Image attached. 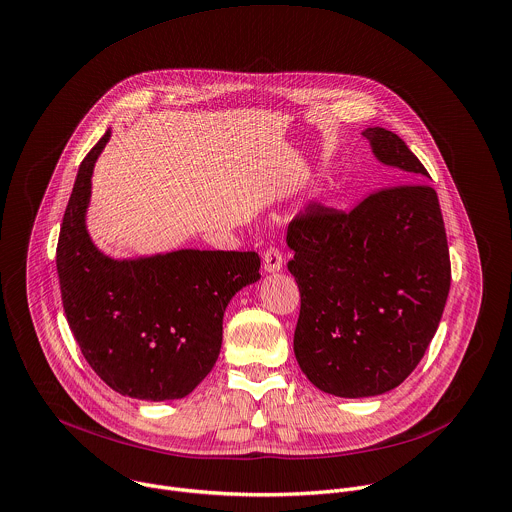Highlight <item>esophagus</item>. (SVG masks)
Here are the masks:
<instances>
[{
    "label": "esophagus",
    "instance_id": "obj_1",
    "mask_svg": "<svg viewBox=\"0 0 512 512\" xmlns=\"http://www.w3.org/2000/svg\"><path fill=\"white\" fill-rule=\"evenodd\" d=\"M281 267H283V255H281V251L275 249V247L267 249V253H265V257H263V269H265L267 273H279Z\"/></svg>",
    "mask_w": 512,
    "mask_h": 512
}]
</instances>
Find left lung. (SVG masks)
<instances>
[{"mask_svg": "<svg viewBox=\"0 0 512 512\" xmlns=\"http://www.w3.org/2000/svg\"><path fill=\"white\" fill-rule=\"evenodd\" d=\"M362 136L402 181L430 179L398 134L374 126ZM287 245L301 293L293 352L307 380L337 398L398 388L430 346L450 291L436 191L384 189L350 213L313 203L289 223Z\"/></svg>", "mask_w": 512, "mask_h": 512, "instance_id": "obj_1", "label": "left lung"}]
</instances>
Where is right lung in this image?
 Listing matches in <instances>:
<instances>
[{
  "label": "right lung",
  "instance_id": "1",
  "mask_svg": "<svg viewBox=\"0 0 512 512\" xmlns=\"http://www.w3.org/2000/svg\"><path fill=\"white\" fill-rule=\"evenodd\" d=\"M110 134L82 160L60 229L56 267L66 319L86 362L112 390L146 402L179 400L213 370L225 309L261 279V259L253 251L102 253L86 213L94 164Z\"/></svg>",
  "mask_w": 512,
  "mask_h": 512
}]
</instances>
